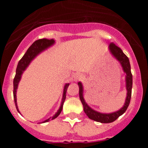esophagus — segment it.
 Masks as SVG:
<instances>
[{
  "instance_id": "obj_1",
  "label": "esophagus",
  "mask_w": 148,
  "mask_h": 148,
  "mask_svg": "<svg viewBox=\"0 0 148 148\" xmlns=\"http://www.w3.org/2000/svg\"><path fill=\"white\" fill-rule=\"evenodd\" d=\"M82 78H83V76H82V75L81 73H77V74L75 75V76H74V80H75V82H78V81L81 80Z\"/></svg>"
}]
</instances>
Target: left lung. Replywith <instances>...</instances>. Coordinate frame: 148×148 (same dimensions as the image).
Masks as SVG:
<instances>
[{
	"label": "left lung",
	"mask_w": 148,
	"mask_h": 148,
	"mask_svg": "<svg viewBox=\"0 0 148 148\" xmlns=\"http://www.w3.org/2000/svg\"><path fill=\"white\" fill-rule=\"evenodd\" d=\"M108 49H109L110 54L120 63L123 71L126 74L125 75V87H126L127 90V95L125 104L122 108H120L119 110L110 113H103L95 110L90 108L84 99V87L82 83L80 82L78 83V85L79 87V98L83 104L84 113L88 116L89 119L101 123L113 122L127 110L129 104H130V99H131L132 86H133V75H132L131 70H130L129 58L127 57L125 53H123L122 50L114 44H110Z\"/></svg>",
	"instance_id": "obj_1"
}]
</instances>
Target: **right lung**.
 <instances>
[{"label": "right lung", "instance_id": "right-lung-1", "mask_svg": "<svg viewBox=\"0 0 148 148\" xmlns=\"http://www.w3.org/2000/svg\"><path fill=\"white\" fill-rule=\"evenodd\" d=\"M55 43H56V41H55L54 39H50V40H49V39L44 38L39 39V40H36L32 45L30 46L29 48L27 49V51L26 52L25 54H24V56L22 57L21 59L18 62V66H17L15 76V78H14V81H13V87H14L13 95H14V101H15V107H16V109L18 111V113H20V111L18 110V104H17V89H18V84H19L21 79L23 72L27 70V68L30 64V63L32 62V60L35 59V57H37V56L40 54L42 52H44L46 49H47L48 48H49L50 47L54 45ZM69 85H70V84H65L64 87V91H63L62 100H61V106H60V108L58 110V111L56 113V114L53 117H50V118L47 119L42 121L41 123L47 122V121H50V120L55 119L57 118L59 116L61 110H62L63 104H64V102L65 99H66V92Z\"/></svg>", "mask_w": 148, "mask_h": 148}]
</instances>
